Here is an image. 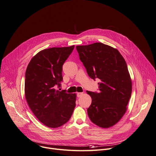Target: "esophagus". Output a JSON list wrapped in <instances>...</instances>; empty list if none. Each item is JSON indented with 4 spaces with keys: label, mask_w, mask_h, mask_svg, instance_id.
I'll use <instances>...</instances> for the list:
<instances>
[{
    "label": "esophagus",
    "mask_w": 156,
    "mask_h": 156,
    "mask_svg": "<svg viewBox=\"0 0 156 156\" xmlns=\"http://www.w3.org/2000/svg\"><path fill=\"white\" fill-rule=\"evenodd\" d=\"M83 95V92H78L77 93V97H81Z\"/></svg>",
    "instance_id": "1"
}]
</instances>
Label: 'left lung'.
<instances>
[{
  "mask_svg": "<svg viewBox=\"0 0 156 156\" xmlns=\"http://www.w3.org/2000/svg\"><path fill=\"white\" fill-rule=\"evenodd\" d=\"M76 48L88 75L100 80L99 92L86 91L92 98L89 118L100 127H111L126 113L131 97L132 84L126 61L117 49L102 43Z\"/></svg>",
  "mask_w": 156,
  "mask_h": 156,
  "instance_id": "obj_1",
  "label": "left lung"
}]
</instances>
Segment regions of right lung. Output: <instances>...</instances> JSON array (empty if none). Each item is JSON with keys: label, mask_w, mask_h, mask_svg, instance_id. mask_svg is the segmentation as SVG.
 <instances>
[{"label": "right lung", "mask_w": 156, "mask_h": 156, "mask_svg": "<svg viewBox=\"0 0 156 156\" xmlns=\"http://www.w3.org/2000/svg\"><path fill=\"white\" fill-rule=\"evenodd\" d=\"M75 45L44 49L29 63L25 74L24 92L27 104L44 126L59 127L71 118L76 105V94L59 91L62 66Z\"/></svg>", "instance_id": "obj_1"}]
</instances>
